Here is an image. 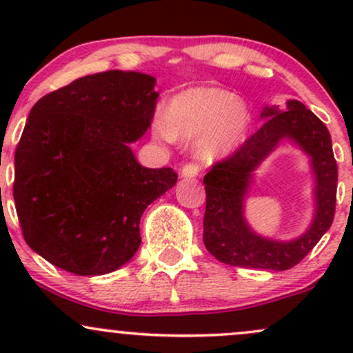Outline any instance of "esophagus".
Returning <instances> with one entry per match:
<instances>
[{
	"label": "esophagus",
	"instance_id": "34e87169",
	"mask_svg": "<svg viewBox=\"0 0 353 353\" xmlns=\"http://www.w3.org/2000/svg\"><path fill=\"white\" fill-rule=\"evenodd\" d=\"M197 174H199V168H197V164H194V163L185 164L184 168H182V171H181V176L185 177V179H190V177H196Z\"/></svg>",
	"mask_w": 353,
	"mask_h": 353
}]
</instances>
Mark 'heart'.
<instances>
[{
	"label": "heart",
	"mask_w": 353,
	"mask_h": 353,
	"mask_svg": "<svg viewBox=\"0 0 353 353\" xmlns=\"http://www.w3.org/2000/svg\"><path fill=\"white\" fill-rule=\"evenodd\" d=\"M250 128V111L244 101L222 88H192L174 96L169 119L156 116L154 136L164 143L176 137L197 139V154L204 161L228 157L244 143Z\"/></svg>",
	"instance_id": "1"
}]
</instances>
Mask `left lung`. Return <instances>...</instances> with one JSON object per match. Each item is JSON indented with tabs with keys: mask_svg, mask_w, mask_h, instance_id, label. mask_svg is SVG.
I'll use <instances>...</instances> for the list:
<instances>
[{
	"mask_svg": "<svg viewBox=\"0 0 353 353\" xmlns=\"http://www.w3.org/2000/svg\"><path fill=\"white\" fill-rule=\"evenodd\" d=\"M265 123L255 134L204 176V245L217 261L247 269H292L330 229L337 201V163L329 129L299 101H287V111L265 106ZM282 139H290L311 156L316 174L318 210L311 229L295 241L264 239L243 219V197L254 168Z\"/></svg>",
	"mask_w": 353,
	"mask_h": 353,
	"instance_id": "left-lung-1",
	"label": "left lung"
}]
</instances>
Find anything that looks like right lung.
I'll return each mask as SVG.
<instances>
[{
    "label": "right lung",
    "instance_id": "1",
    "mask_svg": "<svg viewBox=\"0 0 353 353\" xmlns=\"http://www.w3.org/2000/svg\"><path fill=\"white\" fill-rule=\"evenodd\" d=\"M152 76L104 71L43 96L14 152L13 196L26 244L59 269L103 275L141 245L143 212L177 182L129 144L151 125Z\"/></svg>",
    "mask_w": 353,
    "mask_h": 353
}]
</instances>
